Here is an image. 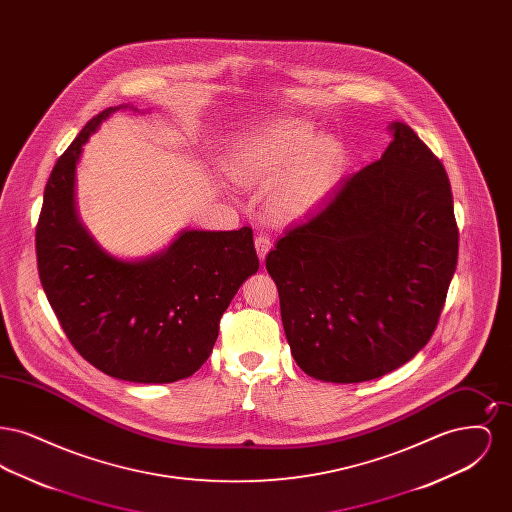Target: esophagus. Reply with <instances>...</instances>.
I'll list each match as a JSON object with an SVG mask.
<instances>
[{
	"label": "esophagus",
	"instance_id": "esophagus-1",
	"mask_svg": "<svg viewBox=\"0 0 512 512\" xmlns=\"http://www.w3.org/2000/svg\"><path fill=\"white\" fill-rule=\"evenodd\" d=\"M255 247H257L259 259H261V261H265V257H267V253L270 251V247H272V240H270V236L265 234V232H259V234L255 236Z\"/></svg>",
	"mask_w": 512,
	"mask_h": 512
}]
</instances>
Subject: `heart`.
Returning <instances> with one entry per match:
<instances>
[{
  "label": "heart",
  "mask_w": 512,
  "mask_h": 512,
  "mask_svg": "<svg viewBox=\"0 0 512 512\" xmlns=\"http://www.w3.org/2000/svg\"><path fill=\"white\" fill-rule=\"evenodd\" d=\"M234 174L261 184L283 171L268 190V205L278 215H299L330 190L341 167V151L330 138L303 122L270 124L236 142L230 157Z\"/></svg>",
  "instance_id": "b5f03b06"
}]
</instances>
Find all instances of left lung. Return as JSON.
<instances>
[{
	"label": "left lung",
	"instance_id": "1",
	"mask_svg": "<svg viewBox=\"0 0 512 512\" xmlns=\"http://www.w3.org/2000/svg\"><path fill=\"white\" fill-rule=\"evenodd\" d=\"M363 171L267 255L297 366L357 384L405 365L430 341L457 268L447 172L405 122Z\"/></svg>",
	"mask_w": 512,
	"mask_h": 512
}]
</instances>
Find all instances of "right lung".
Wrapping results in <instances>:
<instances>
[{"label": "right lung", "mask_w": 512, "mask_h": 512, "mask_svg": "<svg viewBox=\"0 0 512 512\" xmlns=\"http://www.w3.org/2000/svg\"><path fill=\"white\" fill-rule=\"evenodd\" d=\"M109 107L57 159L36 226V259L49 305L74 349L107 376L169 384L192 376L219 338L222 313L259 270L253 230H184L159 255L122 261L78 219L74 172Z\"/></svg>", "instance_id": "add662e5"}]
</instances>
